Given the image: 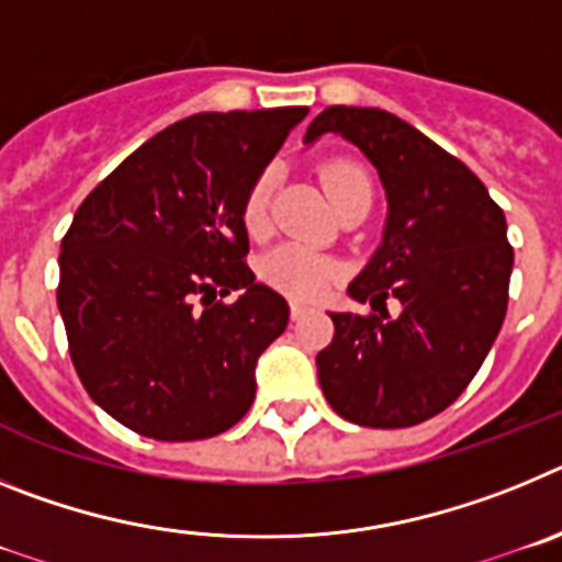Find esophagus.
<instances>
[{
  "instance_id": "34e87169",
  "label": "esophagus",
  "mask_w": 562,
  "mask_h": 562,
  "mask_svg": "<svg viewBox=\"0 0 562 562\" xmlns=\"http://www.w3.org/2000/svg\"><path fill=\"white\" fill-rule=\"evenodd\" d=\"M290 315H292V321H301V317H304V315H310V306L301 304V301H292V304H290Z\"/></svg>"
}]
</instances>
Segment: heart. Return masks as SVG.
Instances as JSON below:
<instances>
[{"label": "heart", "instance_id": "1", "mask_svg": "<svg viewBox=\"0 0 562 562\" xmlns=\"http://www.w3.org/2000/svg\"><path fill=\"white\" fill-rule=\"evenodd\" d=\"M324 182L329 191L331 202L342 196L346 191L357 186H369L366 173L349 162H329L324 168ZM270 193H272V173L265 171L250 186L245 196V207H241V220H245L247 231L258 233L265 231L267 213H270ZM261 276L270 281L278 290L292 292L301 297H315L331 286L337 278V265L329 256L317 252L315 247L301 245V241H286L278 245L276 250L267 252L261 258Z\"/></svg>", "mask_w": 562, "mask_h": 562}]
</instances>
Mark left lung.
I'll list each match as a JSON object with an SVG mask.
<instances>
[{"mask_svg": "<svg viewBox=\"0 0 562 562\" xmlns=\"http://www.w3.org/2000/svg\"><path fill=\"white\" fill-rule=\"evenodd\" d=\"M355 143L389 196L382 245L349 284L380 315L331 312L317 380L342 419L411 428L453 405L493 349L509 301L504 211L453 154L385 109L329 106L306 128ZM403 310L389 316L384 301Z\"/></svg>", "mask_w": 562, "mask_h": 562, "instance_id": "obj_1", "label": "left lung"}]
</instances>
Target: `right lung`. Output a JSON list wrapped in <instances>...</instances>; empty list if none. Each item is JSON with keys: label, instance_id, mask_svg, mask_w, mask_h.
I'll list each match as a JSON object with an SVG mask.
<instances>
[{"label": "right lung", "instance_id": "add662e5", "mask_svg": "<svg viewBox=\"0 0 562 562\" xmlns=\"http://www.w3.org/2000/svg\"><path fill=\"white\" fill-rule=\"evenodd\" d=\"M306 112L191 114L76 211L58 256L69 357L87 394L134 434L196 441L250 411L256 362L290 306L247 267L241 207Z\"/></svg>", "mask_w": 562, "mask_h": 562}]
</instances>
